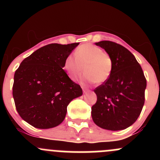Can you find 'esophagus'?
<instances>
[{
    "instance_id": "34e87169",
    "label": "esophagus",
    "mask_w": 160,
    "mask_h": 160,
    "mask_svg": "<svg viewBox=\"0 0 160 160\" xmlns=\"http://www.w3.org/2000/svg\"><path fill=\"white\" fill-rule=\"evenodd\" d=\"M82 91H83L84 92H88V91H89V89H86V87H82Z\"/></svg>"
}]
</instances>
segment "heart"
I'll list each match as a JSON object with an SVG mask.
<instances>
[{
    "label": "heart",
    "instance_id": "1",
    "mask_svg": "<svg viewBox=\"0 0 160 160\" xmlns=\"http://www.w3.org/2000/svg\"><path fill=\"white\" fill-rule=\"evenodd\" d=\"M86 72V81L102 84L110 78L113 68L111 56L103 49L92 43H85L74 51V56L68 55L63 63V68L72 80H76Z\"/></svg>",
    "mask_w": 160,
    "mask_h": 160
}]
</instances>
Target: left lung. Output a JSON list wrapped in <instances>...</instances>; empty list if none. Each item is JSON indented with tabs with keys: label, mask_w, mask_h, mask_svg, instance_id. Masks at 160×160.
<instances>
[{
	"label": "left lung",
	"mask_w": 160,
	"mask_h": 160,
	"mask_svg": "<svg viewBox=\"0 0 160 160\" xmlns=\"http://www.w3.org/2000/svg\"><path fill=\"white\" fill-rule=\"evenodd\" d=\"M95 44L111 56L113 68L107 81L94 89L97 102L92 107V117L104 129H125L137 120L142 111L146 78L135 57L124 47L109 40Z\"/></svg>",
	"instance_id": "1"
}]
</instances>
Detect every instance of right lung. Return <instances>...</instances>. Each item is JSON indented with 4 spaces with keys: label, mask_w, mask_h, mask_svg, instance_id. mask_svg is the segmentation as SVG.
<instances>
[{
    "label": "right lung",
    "mask_w": 160,
    "mask_h": 160,
    "mask_svg": "<svg viewBox=\"0 0 160 160\" xmlns=\"http://www.w3.org/2000/svg\"><path fill=\"white\" fill-rule=\"evenodd\" d=\"M78 45L44 46L25 58L16 71L12 96L16 111L34 127L58 126L65 120L68 104L82 95L80 86L62 69L66 56Z\"/></svg>",
    "instance_id": "obj_1"
}]
</instances>
